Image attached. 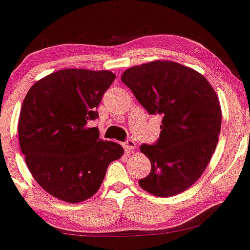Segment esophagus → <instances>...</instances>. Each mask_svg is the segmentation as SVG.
<instances>
[{"instance_id":"esophagus-1","label":"esophagus","mask_w":250,"mask_h":250,"mask_svg":"<svg viewBox=\"0 0 250 250\" xmlns=\"http://www.w3.org/2000/svg\"><path fill=\"white\" fill-rule=\"evenodd\" d=\"M125 149L127 150V151H133V150L136 149V143H135L133 140H128L127 142L125 143Z\"/></svg>"}]
</instances>
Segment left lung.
Listing matches in <instances>:
<instances>
[{
	"mask_svg": "<svg viewBox=\"0 0 250 250\" xmlns=\"http://www.w3.org/2000/svg\"><path fill=\"white\" fill-rule=\"evenodd\" d=\"M121 80L150 115H161L154 146H140L151 171L138 180L144 191L161 198L184 192L211 161L221 129V107L203 74L171 60H154L123 72Z\"/></svg>",
	"mask_w": 250,
	"mask_h": 250,
	"instance_id": "8db88e82",
	"label": "left lung"
}]
</instances>
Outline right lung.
Segmentation results:
<instances>
[{
	"mask_svg": "<svg viewBox=\"0 0 250 250\" xmlns=\"http://www.w3.org/2000/svg\"><path fill=\"white\" fill-rule=\"evenodd\" d=\"M116 76L110 71L65 68L42 78L24 98L19 138L25 163L38 185L70 204L94 195L120 144L99 138L88 122Z\"/></svg>",
	"mask_w": 250,
	"mask_h": 250,
	"instance_id": "add662e5",
	"label": "right lung"
}]
</instances>
